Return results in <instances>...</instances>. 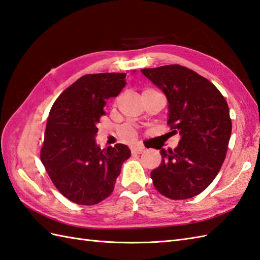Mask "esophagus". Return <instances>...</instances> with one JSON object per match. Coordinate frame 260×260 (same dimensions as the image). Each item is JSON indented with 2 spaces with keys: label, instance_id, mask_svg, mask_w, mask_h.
I'll list each match as a JSON object with an SVG mask.
<instances>
[{
  "label": "esophagus",
  "instance_id": "esophagus-1",
  "mask_svg": "<svg viewBox=\"0 0 260 260\" xmlns=\"http://www.w3.org/2000/svg\"><path fill=\"white\" fill-rule=\"evenodd\" d=\"M143 151H144V147H142V146H132L131 147L132 154H141V153H143Z\"/></svg>",
  "mask_w": 260,
  "mask_h": 260
}]
</instances>
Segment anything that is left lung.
<instances>
[{"label":"left lung","instance_id":"left-lung-1","mask_svg":"<svg viewBox=\"0 0 260 260\" xmlns=\"http://www.w3.org/2000/svg\"><path fill=\"white\" fill-rule=\"evenodd\" d=\"M141 71L165 93L168 125L172 133L181 135L178 147L159 151L162 163L151 172L153 184L172 200L200 194L217 176L227 155L233 128L228 104L212 82L183 66Z\"/></svg>","mask_w":260,"mask_h":260}]
</instances>
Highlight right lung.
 <instances>
[{"label": "right lung", "instance_id": "obj_1", "mask_svg": "<svg viewBox=\"0 0 260 260\" xmlns=\"http://www.w3.org/2000/svg\"><path fill=\"white\" fill-rule=\"evenodd\" d=\"M126 74L82 76L52 105L40 158L52 183L71 202L93 206L114 190L121 165L131 156L124 144L101 150L97 123L106 99L125 87Z\"/></svg>", "mask_w": 260, "mask_h": 260}]
</instances>
